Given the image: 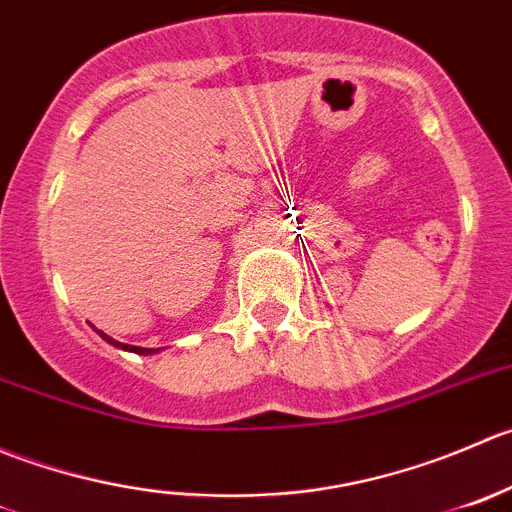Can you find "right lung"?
<instances>
[{"instance_id":"obj_1","label":"right lung","mask_w":512,"mask_h":512,"mask_svg":"<svg viewBox=\"0 0 512 512\" xmlns=\"http://www.w3.org/2000/svg\"><path fill=\"white\" fill-rule=\"evenodd\" d=\"M99 333L101 338H104L106 343H111V346H116V348H124V351H134V353H141V356H149V353H154V348H139V346H126V343H119V341H114V338H109L106 336V333H101V331H96Z\"/></svg>"}]
</instances>
